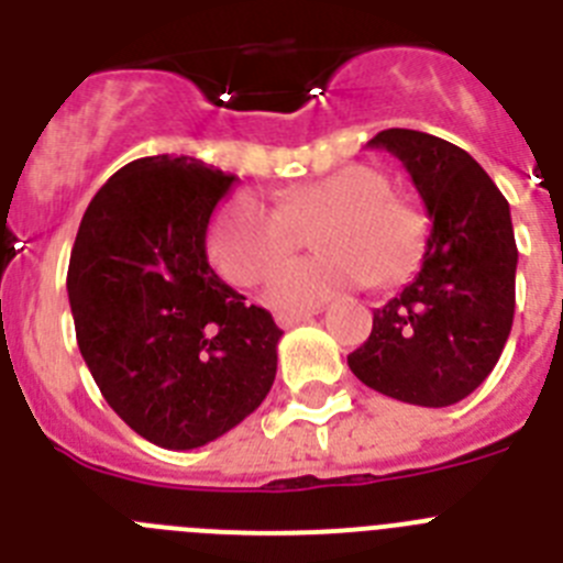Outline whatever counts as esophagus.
<instances>
[{
  "label": "esophagus",
  "mask_w": 563,
  "mask_h": 563,
  "mask_svg": "<svg viewBox=\"0 0 563 563\" xmlns=\"http://www.w3.org/2000/svg\"><path fill=\"white\" fill-rule=\"evenodd\" d=\"M318 310H321V307H312V310H301V312H278L276 324L282 327V330H290V327L301 324V321H310L312 316H318Z\"/></svg>",
  "instance_id": "esophagus-1"
}]
</instances>
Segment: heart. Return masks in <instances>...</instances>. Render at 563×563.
<instances>
[{
	"instance_id": "1",
	"label": "heart",
	"mask_w": 563,
	"mask_h": 563,
	"mask_svg": "<svg viewBox=\"0 0 563 563\" xmlns=\"http://www.w3.org/2000/svg\"><path fill=\"white\" fill-rule=\"evenodd\" d=\"M321 225L316 258L282 267L267 285V305L307 310L369 278L395 285L417 267L429 236L426 213L391 194L380 168L352 163L318 180L296 186L265 206L239 194L220 208L208 233V256L225 282L253 287L265 282L301 245V231Z\"/></svg>"
}]
</instances>
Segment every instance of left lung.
Returning a JSON list of instances; mask_svg holds the SVG:
<instances>
[{
  "label": "left lung",
  "instance_id": "8db88e82",
  "mask_svg": "<svg viewBox=\"0 0 563 563\" xmlns=\"http://www.w3.org/2000/svg\"><path fill=\"white\" fill-rule=\"evenodd\" d=\"M369 146L406 166L431 217L420 273L375 310L350 369L369 389L415 406H454L494 372L514 327L516 251L510 206L454 143L383 129Z\"/></svg>",
  "mask_w": 563,
  "mask_h": 563
}]
</instances>
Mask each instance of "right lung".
<instances>
[{"instance_id":"add662e5","label":"right lung","mask_w":563,"mask_h":563,"mask_svg":"<svg viewBox=\"0 0 563 563\" xmlns=\"http://www.w3.org/2000/svg\"><path fill=\"white\" fill-rule=\"evenodd\" d=\"M233 174L141 157L92 197L69 253L78 350L143 440L191 451L262 406L282 330L208 265L206 233Z\"/></svg>"}]
</instances>
